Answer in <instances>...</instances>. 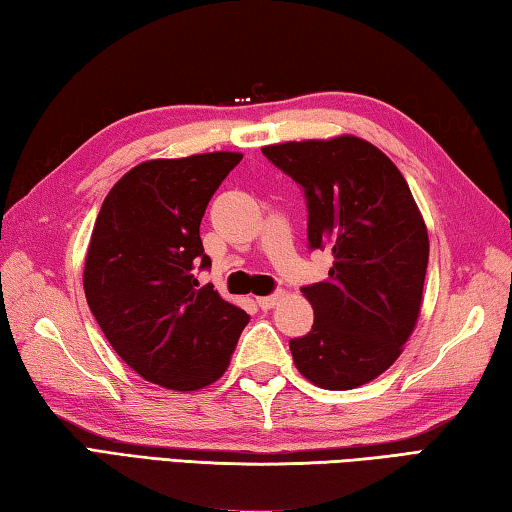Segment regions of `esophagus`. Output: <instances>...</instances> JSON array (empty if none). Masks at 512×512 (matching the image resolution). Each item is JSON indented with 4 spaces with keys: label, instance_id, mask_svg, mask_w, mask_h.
<instances>
[{
    "label": "esophagus",
    "instance_id": "obj_1",
    "mask_svg": "<svg viewBox=\"0 0 512 512\" xmlns=\"http://www.w3.org/2000/svg\"><path fill=\"white\" fill-rule=\"evenodd\" d=\"M281 299H283V292H274V294H270V297H258L256 303H258V306H261L263 310H270V308H274L276 303H279Z\"/></svg>",
    "mask_w": 512,
    "mask_h": 512
}]
</instances>
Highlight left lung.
<instances>
[{
	"instance_id": "8db88e82",
	"label": "left lung",
	"mask_w": 512,
	"mask_h": 512,
	"mask_svg": "<svg viewBox=\"0 0 512 512\" xmlns=\"http://www.w3.org/2000/svg\"><path fill=\"white\" fill-rule=\"evenodd\" d=\"M263 155L303 188L308 247L335 258L328 281L301 288L315 324L290 339L294 364L321 389L362 387L398 360L418 321L429 261L423 215L396 164L351 134L276 143Z\"/></svg>"
}]
</instances>
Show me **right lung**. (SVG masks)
Segmentation results:
<instances>
[{"instance_id":"1","label":"right lung","mask_w":512,"mask_h":512,"mask_svg":"<svg viewBox=\"0 0 512 512\" xmlns=\"http://www.w3.org/2000/svg\"><path fill=\"white\" fill-rule=\"evenodd\" d=\"M240 152L152 159L107 193L89 240V310L121 360L143 380L195 391L227 371L247 312L224 301L209 270L200 222Z\"/></svg>"}]
</instances>
